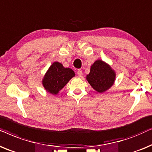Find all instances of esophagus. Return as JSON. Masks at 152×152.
<instances>
[{
    "label": "esophagus",
    "instance_id": "1",
    "mask_svg": "<svg viewBox=\"0 0 152 152\" xmlns=\"http://www.w3.org/2000/svg\"><path fill=\"white\" fill-rule=\"evenodd\" d=\"M77 74H78V76H79V77H82V76H83L82 70L81 69H78L77 71Z\"/></svg>",
    "mask_w": 152,
    "mask_h": 152
}]
</instances>
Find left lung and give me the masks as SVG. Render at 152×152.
Here are the masks:
<instances>
[{
  "instance_id": "left-lung-1",
  "label": "left lung",
  "mask_w": 152,
  "mask_h": 152,
  "mask_svg": "<svg viewBox=\"0 0 152 152\" xmlns=\"http://www.w3.org/2000/svg\"><path fill=\"white\" fill-rule=\"evenodd\" d=\"M115 78V71L102 60H96L92 64L90 74L86 76V80L99 93H103L110 89L114 84Z\"/></svg>"
}]
</instances>
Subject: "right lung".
Wrapping results in <instances>:
<instances>
[{
	"label": "right lung",
	"instance_id": "right-lung-1",
	"mask_svg": "<svg viewBox=\"0 0 152 152\" xmlns=\"http://www.w3.org/2000/svg\"><path fill=\"white\" fill-rule=\"evenodd\" d=\"M75 76L72 69L66 68L58 62H54L42 79V85L48 92L56 95Z\"/></svg>",
	"mask_w": 152,
	"mask_h": 152
}]
</instances>
